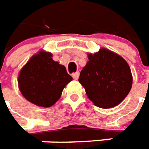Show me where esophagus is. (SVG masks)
<instances>
[{
  "instance_id": "esophagus-1",
  "label": "esophagus",
  "mask_w": 149,
  "mask_h": 149,
  "mask_svg": "<svg viewBox=\"0 0 149 149\" xmlns=\"http://www.w3.org/2000/svg\"><path fill=\"white\" fill-rule=\"evenodd\" d=\"M79 75H80L79 72H73V73L72 74V77L74 79L77 80L78 79V77H79Z\"/></svg>"
}]
</instances>
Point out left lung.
I'll list each match as a JSON object with an SVG mask.
<instances>
[{"label":"left lung","mask_w":149,"mask_h":149,"mask_svg":"<svg viewBox=\"0 0 149 149\" xmlns=\"http://www.w3.org/2000/svg\"><path fill=\"white\" fill-rule=\"evenodd\" d=\"M88 59L78 79L88 98L100 108L119 105L132 87L129 64L120 56L105 49L88 54Z\"/></svg>","instance_id":"8db88e82"}]
</instances>
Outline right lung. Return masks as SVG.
<instances>
[{
    "instance_id": "add662e5",
    "label": "right lung",
    "mask_w": 149,
    "mask_h": 149,
    "mask_svg": "<svg viewBox=\"0 0 149 149\" xmlns=\"http://www.w3.org/2000/svg\"><path fill=\"white\" fill-rule=\"evenodd\" d=\"M72 80L66 68L52 58V54L39 52L29 59L19 75V88L31 103L50 107Z\"/></svg>"
}]
</instances>
